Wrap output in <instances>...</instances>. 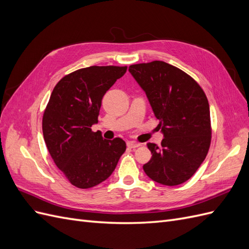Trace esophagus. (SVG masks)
I'll list each match as a JSON object with an SVG mask.
<instances>
[{"label": "esophagus", "mask_w": 249, "mask_h": 249, "mask_svg": "<svg viewBox=\"0 0 249 249\" xmlns=\"http://www.w3.org/2000/svg\"><path fill=\"white\" fill-rule=\"evenodd\" d=\"M126 146L129 148H136L138 146H140V143L135 142V141H127L126 142Z\"/></svg>", "instance_id": "esophagus-1"}]
</instances>
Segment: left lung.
<instances>
[{
  "mask_svg": "<svg viewBox=\"0 0 249 249\" xmlns=\"http://www.w3.org/2000/svg\"><path fill=\"white\" fill-rule=\"evenodd\" d=\"M129 71L144 90L164 136L161 147L147 143L152 159L143 170L159 184H183L196 172L210 148L207 96L189 74L166 62L133 64Z\"/></svg>",
  "mask_w": 249,
  "mask_h": 249,
  "instance_id": "obj_1",
  "label": "left lung"
}]
</instances>
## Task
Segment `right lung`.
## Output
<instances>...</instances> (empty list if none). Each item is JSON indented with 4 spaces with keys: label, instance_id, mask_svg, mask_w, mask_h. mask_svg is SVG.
Returning a JSON list of instances; mask_svg holds the SVG:
<instances>
[{
    "label": "right lung",
    "instance_id": "right-lung-1",
    "mask_svg": "<svg viewBox=\"0 0 249 249\" xmlns=\"http://www.w3.org/2000/svg\"><path fill=\"white\" fill-rule=\"evenodd\" d=\"M126 66H89L60 80L42 117V132L57 167L80 189L106 180L125 152L122 138L107 140L92 132L102 100Z\"/></svg>",
    "mask_w": 249,
    "mask_h": 249
}]
</instances>
